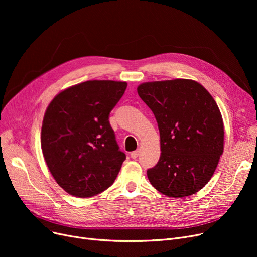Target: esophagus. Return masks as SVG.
Returning <instances> with one entry per match:
<instances>
[{
	"instance_id": "34e87169",
	"label": "esophagus",
	"mask_w": 257,
	"mask_h": 257,
	"mask_svg": "<svg viewBox=\"0 0 257 257\" xmlns=\"http://www.w3.org/2000/svg\"><path fill=\"white\" fill-rule=\"evenodd\" d=\"M139 155H140V151H139V150H137V151H133V152H131L130 157H131V158H133V159H136V158H138V157H139Z\"/></svg>"
}]
</instances>
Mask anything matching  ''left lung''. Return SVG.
<instances>
[{"label":"left lung","instance_id":"obj_1","mask_svg":"<svg viewBox=\"0 0 257 257\" xmlns=\"http://www.w3.org/2000/svg\"><path fill=\"white\" fill-rule=\"evenodd\" d=\"M141 99L155 115L161 155L147 171L151 184L168 197L191 196L203 188L224 149V125L211 94L196 81L143 83Z\"/></svg>","mask_w":257,"mask_h":257}]
</instances>
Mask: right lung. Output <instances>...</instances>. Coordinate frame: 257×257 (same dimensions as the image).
Returning a JSON list of instances; mask_svg holds the SVG:
<instances>
[{
    "mask_svg": "<svg viewBox=\"0 0 257 257\" xmlns=\"http://www.w3.org/2000/svg\"><path fill=\"white\" fill-rule=\"evenodd\" d=\"M126 88L118 81H86L61 91L48 106L42 150L52 176L70 195L89 198L114 182L126 155L109 114Z\"/></svg>",
    "mask_w": 257,
    "mask_h": 257,
    "instance_id": "right-lung-1",
    "label": "right lung"
}]
</instances>
